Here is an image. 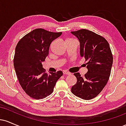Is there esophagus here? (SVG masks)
<instances>
[{"label": "esophagus", "instance_id": "obj_1", "mask_svg": "<svg viewBox=\"0 0 126 126\" xmlns=\"http://www.w3.org/2000/svg\"><path fill=\"white\" fill-rule=\"evenodd\" d=\"M63 75H70V73H69V72H67V71H63Z\"/></svg>", "mask_w": 126, "mask_h": 126}]
</instances>
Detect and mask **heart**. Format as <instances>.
<instances>
[{"instance_id": "1", "label": "heart", "mask_w": 126, "mask_h": 126, "mask_svg": "<svg viewBox=\"0 0 126 126\" xmlns=\"http://www.w3.org/2000/svg\"><path fill=\"white\" fill-rule=\"evenodd\" d=\"M70 40H72V39H67V40H66V41H70Z\"/></svg>"}]
</instances>
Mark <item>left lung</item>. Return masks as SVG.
<instances>
[{
  "label": "left lung",
  "instance_id": "left-lung-1",
  "mask_svg": "<svg viewBox=\"0 0 126 126\" xmlns=\"http://www.w3.org/2000/svg\"><path fill=\"white\" fill-rule=\"evenodd\" d=\"M80 42V54L84 57L88 72L82 78L74 73L77 82L72 94L85 100L96 97L107 83L111 74L113 57L109 43L102 36L82 29L72 32Z\"/></svg>",
  "mask_w": 126,
  "mask_h": 126
}]
</instances>
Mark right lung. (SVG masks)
<instances>
[{"mask_svg":"<svg viewBox=\"0 0 126 126\" xmlns=\"http://www.w3.org/2000/svg\"><path fill=\"white\" fill-rule=\"evenodd\" d=\"M62 34L37 28L24 36L16 46L14 65L17 78L23 90L33 99L51 94L63 75L60 70L47 74L41 63L48 55L52 41Z\"/></svg>","mask_w":126,"mask_h":126,"instance_id":"add662e5","label":"right lung"}]
</instances>
